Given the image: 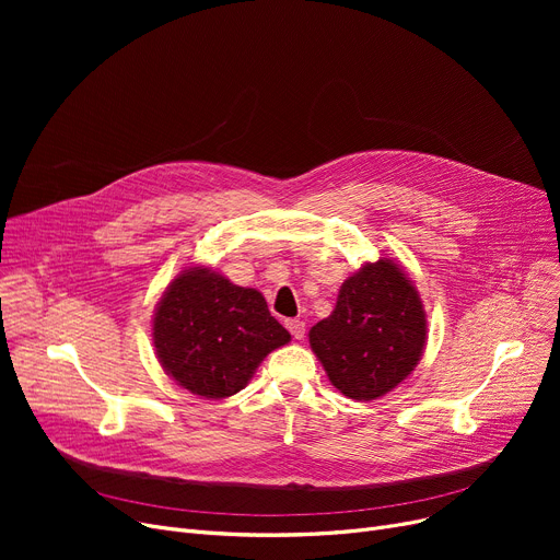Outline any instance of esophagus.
Listing matches in <instances>:
<instances>
[{
  "label": "esophagus",
  "instance_id": "34e87169",
  "mask_svg": "<svg viewBox=\"0 0 560 560\" xmlns=\"http://www.w3.org/2000/svg\"><path fill=\"white\" fill-rule=\"evenodd\" d=\"M285 327H288V331L292 334V338H295V340H304L306 325H304L302 319H288V322H285Z\"/></svg>",
  "mask_w": 560,
  "mask_h": 560
}]
</instances>
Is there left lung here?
I'll list each match as a JSON object with an SVG mask.
<instances>
[{"instance_id": "8db88e82", "label": "left lung", "mask_w": 560, "mask_h": 560, "mask_svg": "<svg viewBox=\"0 0 560 560\" xmlns=\"http://www.w3.org/2000/svg\"><path fill=\"white\" fill-rule=\"evenodd\" d=\"M331 384L349 399L390 393L416 370L427 342V315L399 265L381 258L351 275L334 313L308 331Z\"/></svg>"}]
</instances>
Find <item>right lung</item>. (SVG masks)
I'll return each mask as SVG.
<instances>
[{"mask_svg":"<svg viewBox=\"0 0 560 560\" xmlns=\"http://www.w3.org/2000/svg\"><path fill=\"white\" fill-rule=\"evenodd\" d=\"M290 334L254 288L233 285L209 268L176 277L154 313V347L176 384L203 399H224Z\"/></svg>","mask_w":560,"mask_h":560,"instance_id":"1","label":"right lung"}]
</instances>
